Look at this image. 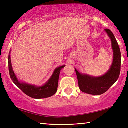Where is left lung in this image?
<instances>
[{
    "label": "left lung",
    "mask_w": 128,
    "mask_h": 128,
    "mask_svg": "<svg viewBox=\"0 0 128 128\" xmlns=\"http://www.w3.org/2000/svg\"><path fill=\"white\" fill-rule=\"evenodd\" d=\"M105 30L111 39L114 52L112 64L109 71L102 76L92 77L89 75L80 74L75 69L79 88L83 92L88 94L93 95L103 94L117 80L120 74L121 54L120 47L112 32L109 29H105Z\"/></svg>",
    "instance_id": "1"
}]
</instances>
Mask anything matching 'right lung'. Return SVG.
Returning <instances> with one entry per match:
<instances>
[{"instance_id": "1", "label": "right lung", "mask_w": 128, "mask_h": 128, "mask_svg": "<svg viewBox=\"0 0 128 128\" xmlns=\"http://www.w3.org/2000/svg\"><path fill=\"white\" fill-rule=\"evenodd\" d=\"M10 54L8 55V70H9L10 76L16 86L20 88L25 94L27 96L34 98H49L53 96L56 93L57 88H58V78L60 76V71L62 68L64 67V66H59L55 70L53 75L51 78L48 80V82L43 86L36 87V86L30 85V84L20 83L17 80L14 71H12V68L11 63Z\"/></svg>"}]
</instances>
